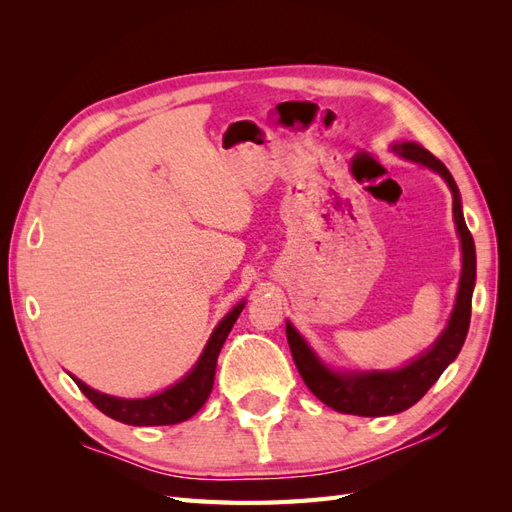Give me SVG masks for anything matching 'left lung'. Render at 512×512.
<instances>
[{"label":"left lung","instance_id":"1","mask_svg":"<svg viewBox=\"0 0 512 512\" xmlns=\"http://www.w3.org/2000/svg\"><path fill=\"white\" fill-rule=\"evenodd\" d=\"M393 149L401 158L431 168L451 188L455 226L461 239V277L453 314L448 318L442 335L436 339V344L399 369L348 371V374L346 371H333L318 359L316 352L309 348L299 331L290 322H286V337L292 359L307 389L329 408L356 416H389L414 406L436 384L442 371L457 359L463 342H466L472 316L476 250L466 220H463L457 183L453 175L448 173V168L425 147L416 143H399Z\"/></svg>","mask_w":512,"mask_h":512}]
</instances>
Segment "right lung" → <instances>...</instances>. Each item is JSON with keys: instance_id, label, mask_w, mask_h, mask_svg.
Masks as SVG:
<instances>
[{"instance_id": "add662e5", "label": "right lung", "mask_w": 512, "mask_h": 512, "mask_svg": "<svg viewBox=\"0 0 512 512\" xmlns=\"http://www.w3.org/2000/svg\"><path fill=\"white\" fill-rule=\"evenodd\" d=\"M243 307H245V301L237 303L222 318V322L211 333L203 354H200V359L190 369V374L183 376L177 384H173L170 389L158 395H151L145 399H121V397L94 391L91 386H87L85 382H81L74 376L72 380L76 382V386H79L91 404L106 416L115 418L119 423L134 425V427H151V425H177V423L188 421L190 416H194L200 408L205 406V401L213 389L215 365H218L220 350L226 342L232 324L237 322L239 314L243 312Z\"/></svg>"}]
</instances>
